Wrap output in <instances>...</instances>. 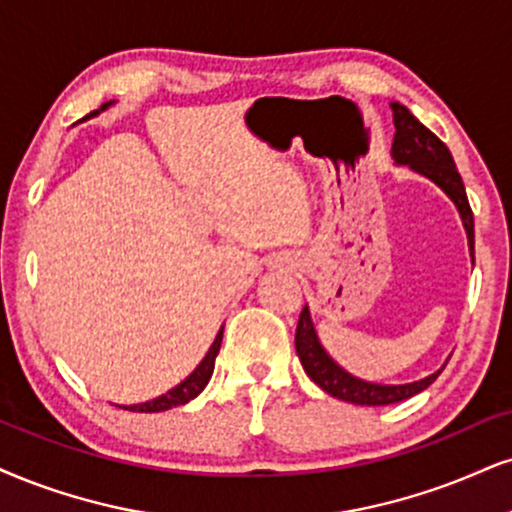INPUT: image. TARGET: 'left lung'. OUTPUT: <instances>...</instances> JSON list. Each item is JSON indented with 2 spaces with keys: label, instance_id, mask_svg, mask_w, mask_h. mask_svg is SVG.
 I'll use <instances>...</instances> for the list:
<instances>
[{
  "label": "left lung",
  "instance_id": "left-lung-1",
  "mask_svg": "<svg viewBox=\"0 0 512 512\" xmlns=\"http://www.w3.org/2000/svg\"><path fill=\"white\" fill-rule=\"evenodd\" d=\"M391 111H394L396 128L394 142H391V159H394L396 166L413 168L415 173L425 175V178H430L434 182V185L444 189L446 197H449L458 208L460 220H463L465 232H468L470 256H475V220H472L468 194H465V185L463 180H460V173L456 163H453L449 147H446L432 130H427L403 104L391 102ZM294 344L306 375L311 377L320 389L334 396V399L356 403V406H389V403L406 401L410 396L420 394L422 389L430 387V384L439 377V372L444 370L441 368L434 372V375H427L425 380L410 384H375L358 380L351 372H346L342 365L334 363L330 353L323 349L318 334H315L308 306H304V311L299 315Z\"/></svg>",
  "mask_w": 512,
  "mask_h": 512
}]
</instances>
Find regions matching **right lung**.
<instances>
[{
  "label": "right lung",
  "instance_id": "obj_1",
  "mask_svg": "<svg viewBox=\"0 0 512 512\" xmlns=\"http://www.w3.org/2000/svg\"><path fill=\"white\" fill-rule=\"evenodd\" d=\"M111 104L113 102L102 104V109L92 111L90 116H85V118L97 116V113H102V111L109 109ZM220 342H223V327H220V330H218L216 339H213V344H211V349H208V353L204 356V361H201L197 368H194L192 375L185 377V380H182L178 387H173L170 391H166V394H161L159 399H151L147 403H135V406H118V408L132 410V413H161V410L182 406V403L192 401L194 396H199L201 391H204L208 380H211L213 365H216V356H218V351H220Z\"/></svg>",
  "mask_w": 512,
  "mask_h": 512
}]
</instances>
